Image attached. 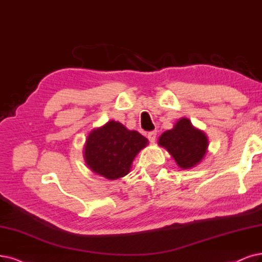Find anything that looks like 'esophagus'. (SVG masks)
I'll return each mask as SVG.
<instances>
[{
    "label": "esophagus",
    "instance_id": "34e87169",
    "mask_svg": "<svg viewBox=\"0 0 262 262\" xmlns=\"http://www.w3.org/2000/svg\"><path fill=\"white\" fill-rule=\"evenodd\" d=\"M157 130H154V132H150L149 134H148V139L150 140V142H154L156 141V139H157Z\"/></svg>",
    "mask_w": 262,
    "mask_h": 262
}]
</instances>
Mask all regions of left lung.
Wrapping results in <instances>:
<instances>
[{
    "mask_svg": "<svg viewBox=\"0 0 262 262\" xmlns=\"http://www.w3.org/2000/svg\"><path fill=\"white\" fill-rule=\"evenodd\" d=\"M158 142L169 152L182 169L198 165L204 159L208 148L205 133L195 128L187 118H181L171 129L164 132Z\"/></svg>",
    "mask_w": 262,
    "mask_h": 262,
    "instance_id": "left-lung-1",
    "label": "left lung"
}]
</instances>
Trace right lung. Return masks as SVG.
<instances>
[{"label": "right lung", "mask_w": 262, "mask_h": 262, "mask_svg": "<svg viewBox=\"0 0 262 262\" xmlns=\"http://www.w3.org/2000/svg\"><path fill=\"white\" fill-rule=\"evenodd\" d=\"M148 144V139L141 134L111 120L89 134L84 160L97 175L115 180L127 175L134 159Z\"/></svg>", "instance_id": "obj_1"}]
</instances>
